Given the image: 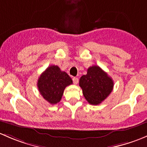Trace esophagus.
<instances>
[{"instance_id": "34e87169", "label": "esophagus", "mask_w": 147, "mask_h": 147, "mask_svg": "<svg viewBox=\"0 0 147 147\" xmlns=\"http://www.w3.org/2000/svg\"><path fill=\"white\" fill-rule=\"evenodd\" d=\"M73 82L75 85H76L78 82V78H76V77H74L73 78Z\"/></svg>"}]
</instances>
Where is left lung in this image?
<instances>
[{
  "label": "left lung",
  "mask_w": 147,
  "mask_h": 147,
  "mask_svg": "<svg viewBox=\"0 0 147 147\" xmlns=\"http://www.w3.org/2000/svg\"><path fill=\"white\" fill-rule=\"evenodd\" d=\"M79 86L86 100L91 105H98L112 92L114 86L113 79L98 66H90L87 74L81 77Z\"/></svg>",
  "instance_id": "left-lung-1"
}]
</instances>
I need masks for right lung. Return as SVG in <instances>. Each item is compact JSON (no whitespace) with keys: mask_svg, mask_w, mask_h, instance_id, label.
Instances as JSON below:
<instances>
[{"mask_svg":"<svg viewBox=\"0 0 147 147\" xmlns=\"http://www.w3.org/2000/svg\"><path fill=\"white\" fill-rule=\"evenodd\" d=\"M73 84L71 77L58 66L51 65L40 75L37 87L42 97L51 105L61 100L66 86Z\"/></svg>","mask_w":147,"mask_h":147,"instance_id":"add662e5","label":"right lung"}]
</instances>
